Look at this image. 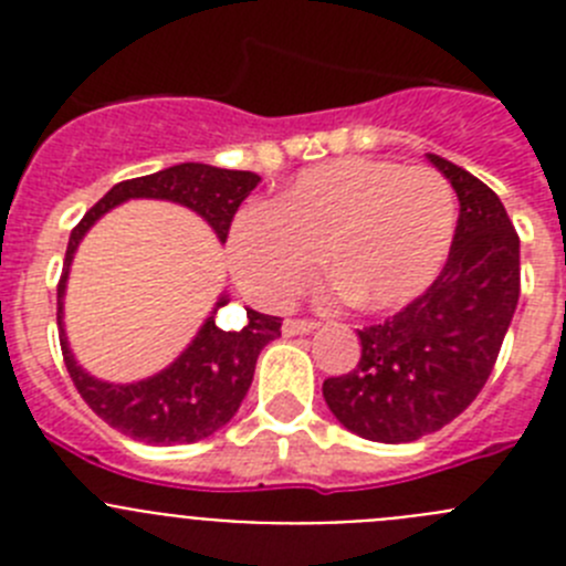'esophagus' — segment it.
<instances>
[{
    "mask_svg": "<svg viewBox=\"0 0 566 566\" xmlns=\"http://www.w3.org/2000/svg\"><path fill=\"white\" fill-rule=\"evenodd\" d=\"M317 328L314 319H286L283 323V337H297V334H312Z\"/></svg>",
    "mask_w": 566,
    "mask_h": 566,
    "instance_id": "obj_1",
    "label": "esophagus"
}]
</instances>
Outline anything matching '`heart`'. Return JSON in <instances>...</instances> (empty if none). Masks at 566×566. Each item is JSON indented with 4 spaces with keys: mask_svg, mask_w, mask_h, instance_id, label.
Here are the masks:
<instances>
[{
    "mask_svg": "<svg viewBox=\"0 0 566 566\" xmlns=\"http://www.w3.org/2000/svg\"><path fill=\"white\" fill-rule=\"evenodd\" d=\"M453 229L457 195L437 169L337 158L303 169L272 207L243 209L227 252L258 306H286L312 283L323 254L352 306L391 312L433 286Z\"/></svg>",
    "mask_w": 566,
    "mask_h": 566,
    "instance_id": "heart-1",
    "label": "heart"
}]
</instances>
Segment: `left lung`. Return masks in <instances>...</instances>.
Wrapping results in <instances>:
<instances>
[{
    "instance_id": "8db88e82",
    "label": "left lung",
    "mask_w": 566,
    "mask_h": 566,
    "mask_svg": "<svg viewBox=\"0 0 566 566\" xmlns=\"http://www.w3.org/2000/svg\"><path fill=\"white\" fill-rule=\"evenodd\" d=\"M428 161L459 198L448 263L422 297L357 332L354 371L323 382L337 422L371 442H413L453 422L488 382L518 303V234L499 195L439 155Z\"/></svg>"
}]
</instances>
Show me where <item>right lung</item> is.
Returning <instances> with one entry per match:
<instances>
[{
	"mask_svg": "<svg viewBox=\"0 0 566 566\" xmlns=\"http://www.w3.org/2000/svg\"><path fill=\"white\" fill-rule=\"evenodd\" d=\"M258 184L260 175L243 172V169H221L195 161L175 164L161 172L115 184L70 232L62 280H59L56 312L64 365L84 402L124 437L147 444H187L221 431L247 397L260 352L280 337V317L247 308L243 328L223 332L214 326L218 308L229 303V294H221L192 343L167 368L138 382H107L84 371L70 352L67 334H64V292H67L70 263L78 243L109 209L135 201V198H153V201L181 203L192 209L223 243L234 212Z\"/></svg>",
	"mask_w": 566,
	"mask_h": 566,
	"instance_id": "obj_1",
	"label": "right lung"
}]
</instances>
